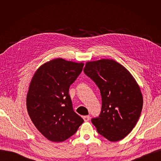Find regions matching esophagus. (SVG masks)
<instances>
[{
    "instance_id": "34e87169",
    "label": "esophagus",
    "mask_w": 161,
    "mask_h": 161,
    "mask_svg": "<svg viewBox=\"0 0 161 161\" xmlns=\"http://www.w3.org/2000/svg\"><path fill=\"white\" fill-rule=\"evenodd\" d=\"M82 118H83L85 121H88L90 119V117H89V115H85L82 117Z\"/></svg>"
}]
</instances>
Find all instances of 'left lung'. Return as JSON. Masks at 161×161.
Masks as SVG:
<instances>
[{"label":"left lung","instance_id":"8db88e82","mask_svg":"<svg viewBox=\"0 0 161 161\" xmlns=\"http://www.w3.org/2000/svg\"><path fill=\"white\" fill-rule=\"evenodd\" d=\"M85 74L99 88L100 115L91 121L98 133L111 142L124 138L137 124L143 106L138 84L125 68L112 59L86 62Z\"/></svg>","mask_w":161,"mask_h":161}]
</instances>
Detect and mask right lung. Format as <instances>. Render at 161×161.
I'll return each mask as SVG.
<instances>
[{
  "label": "right lung",
  "instance_id": "obj_1",
  "mask_svg": "<svg viewBox=\"0 0 161 161\" xmlns=\"http://www.w3.org/2000/svg\"><path fill=\"white\" fill-rule=\"evenodd\" d=\"M83 66L54 58L39 67L31 80L26 97L28 114L37 130L52 142L66 140L83 123L73 110L69 95Z\"/></svg>",
  "mask_w": 161,
  "mask_h": 161
}]
</instances>
